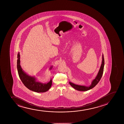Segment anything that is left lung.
<instances>
[{
    "label": "left lung",
    "instance_id": "8db88e82",
    "mask_svg": "<svg viewBox=\"0 0 124 124\" xmlns=\"http://www.w3.org/2000/svg\"><path fill=\"white\" fill-rule=\"evenodd\" d=\"M102 64H101L98 75L96 76V77H95V79H94L91 85H90V86H85L84 85H78L74 84L70 82V85H71L73 88H74L75 89L79 91H87L90 90L91 88H93V87H95L100 81V80L102 77V74H103V72L104 66V59L103 54H102Z\"/></svg>",
    "mask_w": 124,
    "mask_h": 124
}]
</instances>
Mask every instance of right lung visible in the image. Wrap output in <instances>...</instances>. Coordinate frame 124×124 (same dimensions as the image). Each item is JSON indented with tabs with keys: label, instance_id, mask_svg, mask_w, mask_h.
Listing matches in <instances>:
<instances>
[{
	"label": "right lung",
	"instance_id": "right-lung-1",
	"mask_svg": "<svg viewBox=\"0 0 124 124\" xmlns=\"http://www.w3.org/2000/svg\"><path fill=\"white\" fill-rule=\"evenodd\" d=\"M17 68L19 77L25 86L29 90L38 93L45 92L50 89L52 84V80L47 84L36 81V78L26 74L20 66V54L17 55ZM52 67L50 68V69Z\"/></svg>",
	"mask_w": 124,
	"mask_h": 124
}]
</instances>
